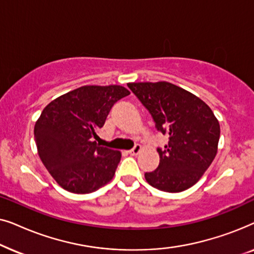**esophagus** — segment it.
<instances>
[{
	"instance_id": "obj_1",
	"label": "esophagus",
	"mask_w": 254,
	"mask_h": 254,
	"mask_svg": "<svg viewBox=\"0 0 254 254\" xmlns=\"http://www.w3.org/2000/svg\"><path fill=\"white\" fill-rule=\"evenodd\" d=\"M141 150H142L141 145H140V144H136L133 149H130V150L128 151V152H129L130 155H137V154H140Z\"/></svg>"
}]
</instances>
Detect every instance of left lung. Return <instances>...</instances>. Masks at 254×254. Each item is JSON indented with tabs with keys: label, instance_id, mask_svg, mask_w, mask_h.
I'll use <instances>...</instances> for the list:
<instances>
[{
	"label": "left lung",
	"instance_id": "obj_1",
	"mask_svg": "<svg viewBox=\"0 0 254 254\" xmlns=\"http://www.w3.org/2000/svg\"><path fill=\"white\" fill-rule=\"evenodd\" d=\"M154 118L156 128L169 135L157 149L158 168L144 175L149 185L178 193L199 182L217 154L220 123L202 99L169 82L128 83Z\"/></svg>",
	"mask_w": 254,
	"mask_h": 254
}]
</instances>
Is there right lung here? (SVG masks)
I'll return each mask as SVG.
<instances>
[{"mask_svg": "<svg viewBox=\"0 0 254 254\" xmlns=\"http://www.w3.org/2000/svg\"><path fill=\"white\" fill-rule=\"evenodd\" d=\"M129 93L121 85H84L43 110L34 125L38 155L62 189L88 194L113 179L121 152L95 138L113 104Z\"/></svg>", "mask_w": 254, "mask_h": 254, "instance_id": "1", "label": "right lung"}]
</instances>
